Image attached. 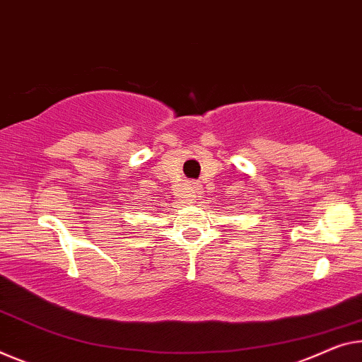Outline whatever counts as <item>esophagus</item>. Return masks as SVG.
<instances>
[{"label": "esophagus", "mask_w": 362, "mask_h": 362, "mask_svg": "<svg viewBox=\"0 0 362 362\" xmlns=\"http://www.w3.org/2000/svg\"><path fill=\"white\" fill-rule=\"evenodd\" d=\"M186 192L187 200H197L199 197H202V186L197 185V182H192V185H189Z\"/></svg>", "instance_id": "1"}]
</instances>
